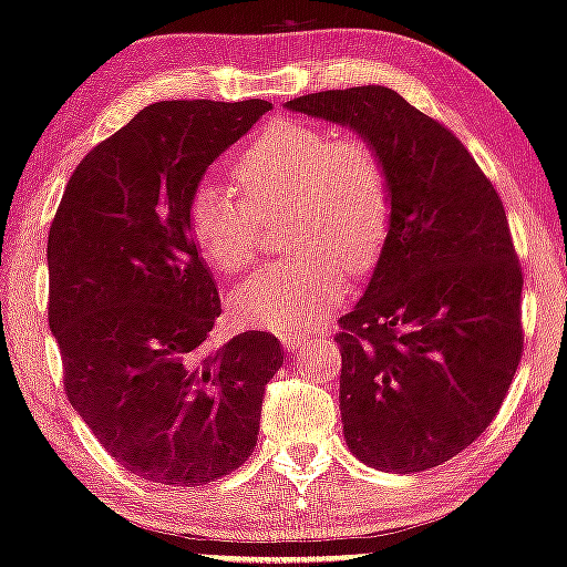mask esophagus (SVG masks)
Returning a JSON list of instances; mask_svg holds the SVG:
<instances>
[{
    "label": "esophagus",
    "mask_w": 567,
    "mask_h": 567,
    "mask_svg": "<svg viewBox=\"0 0 567 567\" xmlns=\"http://www.w3.org/2000/svg\"><path fill=\"white\" fill-rule=\"evenodd\" d=\"M281 341H284V347L289 349V352H302L305 344H307V337H305V333H297V331H284Z\"/></svg>",
    "instance_id": "34e87169"
}]
</instances>
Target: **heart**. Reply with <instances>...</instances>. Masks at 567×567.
<instances>
[{"label": "heart", "mask_w": 567, "mask_h": 567, "mask_svg": "<svg viewBox=\"0 0 567 567\" xmlns=\"http://www.w3.org/2000/svg\"><path fill=\"white\" fill-rule=\"evenodd\" d=\"M230 173L241 197L215 181L188 197L186 226L199 255L239 276L260 255L262 218L284 207L286 244L299 249L230 295L239 326L299 331L341 297L344 270L365 276L379 265L394 207L386 159L370 138L286 121L265 128Z\"/></svg>", "instance_id": "heart-1"}]
</instances>
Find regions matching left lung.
<instances>
[{"label":"left lung","mask_w":567,"mask_h":567,"mask_svg":"<svg viewBox=\"0 0 567 567\" xmlns=\"http://www.w3.org/2000/svg\"><path fill=\"white\" fill-rule=\"evenodd\" d=\"M381 152L391 234L365 295L339 318V408L352 454L421 473L488 429L523 354V270L505 207L446 125L386 86L286 102Z\"/></svg>","instance_id":"1"}]
</instances>
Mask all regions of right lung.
<instances>
[{
    "mask_svg": "<svg viewBox=\"0 0 567 567\" xmlns=\"http://www.w3.org/2000/svg\"><path fill=\"white\" fill-rule=\"evenodd\" d=\"M268 110L150 104L81 159L49 226V328L68 400L117 463L155 484L205 486L244 465L284 362L268 331L205 347L220 297L186 226L207 167Z\"/></svg>",
    "mask_w": 567,
    "mask_h": 567,
    "instance_id": "1",
    "label": "right lung"
}]
</instances>
